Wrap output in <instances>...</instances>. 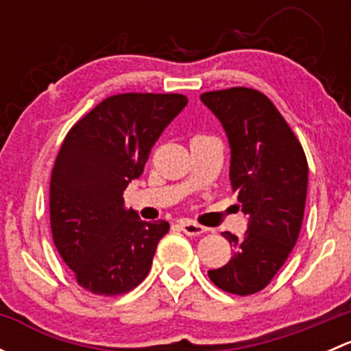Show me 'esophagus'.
<instances>
[{
  "label": "esophagus",
  "mask_w": 351,
  "mask_h": 351,
  "mask_svg": "<svg viewBox=\"0 0 351 351\" xmlns=\"http://www.w3.org/2000/svg\"><path fill=\"white\" fill-rule=\"evenodd\" d=\"M178 226L186 236H200L205 232L204 226L197 224V222H192V221H180Z\"/></svg>",
  "instance_id": "34e87169"
}]
</instances>
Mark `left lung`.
<instances>
[{"mask_svg":"<svg viewBox=\"0 0 351 351\" xmlns=\"http://www.w3.org/2000/svg\"><path fill=\"white\" fill-rule=\"evenodd\" d=\"M222 123L231 149L229 180L247 217L244 236L222 232L231 260L208 270L219 289L238 295L270 284L299 238L307 193V159L270 98L251 88L200 95Z\"/></svg>","mask_w":351,"mask_h":351,"instance_id":"obj_1","label":"left lung"}]
</instances>
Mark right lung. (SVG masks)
I'll list each match as a JSON object with an SVG mask.
<instances>
[{
	"instance_id": "1",
	"label": "right lung",
	"mask_w": 351,
	"mask_h": 351,
	"mask_svg": "<svg viewBox=\"0 0 351 351\" xmlns=\"http://www.w3.org/2000/svg\"><path fill=\"white\" fill-rule=\"evenodd\" d=\"M183 95L105 98L67 132L51 178V229L77 284L97 295L127 293L147 277L166 221H141L123 190L151 147L186 107Z\"/></svg>"
}]
</instances>
